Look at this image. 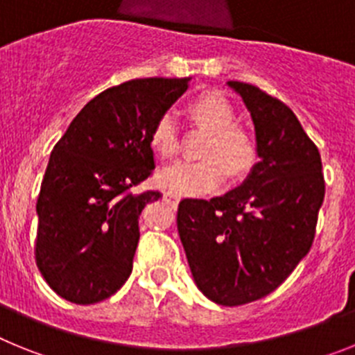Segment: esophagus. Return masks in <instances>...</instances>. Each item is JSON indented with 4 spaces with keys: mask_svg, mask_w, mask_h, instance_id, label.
I'll return each mask as SVG.
<instances>
[{
    "mask_svg": "<svg viewBox=\"0 0 355 355\" xmlns=\"http://www.w3.org/2000/svg\"><path fill=\"white\" fill-rule=\"evenodd\" d=\"M163 197H165V200H167L171 206H178V202L181 200V196H178V193L174 192H165V196Z\"/></svg>",
    "mask_w": 355,
    "mask_h": 355,
    "instance_id": "34e87169",
    "label": "esophagus"
}]
</instances>
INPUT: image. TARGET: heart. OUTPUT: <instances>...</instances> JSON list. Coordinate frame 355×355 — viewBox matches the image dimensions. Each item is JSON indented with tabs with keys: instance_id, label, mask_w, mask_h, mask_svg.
Here are the masks:
<instances>
[{
	"instance_id": "b5f03b06",
	"label": "heart",
	"mask_w": 355,
	"mask_h": 355,
	"mask_svg": "<svg viewBox=\"0 0 355 355\" xmlns=\"http://www.w3.org/2000/svg\"><path fill=\"white\" fill-rule=\"evenodd\" d=\"M188 117L193 126L208 131L200 149L205 159L178 163L159 174V184L171 192L200 196L216 190L225 180H245L258 162V144L249 131L236 126V112L227 97L205 92L188 105ZM149 146L158 158L172 159L180 150V130L168 114L155 121L149 133Z\"/></svg>"
}]
</instances>
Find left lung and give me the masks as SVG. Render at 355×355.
Instances as JSON below:
<instances>
[{
  "instance_id": "8db88e82",
  "label": "left lung",
  "mask_w": 355,
  "mask_h": 355,
  "mask_svg": "<svg viewBox=\"0 0 355 355\" xmlns=\"http://www.w3.org/2000/svg\"><path fill=\"white\" fill-rule=\"evenodd\" d=\"M229 87L249 108L259 162L225 196L181 200L178 231L199 290L241 306L281 286L309 252L325 181L318 147L283 101L241 81Z\"/></svg>"
}]
</instances>
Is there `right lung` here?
Listing matches in <instances>:
<instances>
[{
	"label": "right lung",
	"instance_id": "add662e5",
	"mask_svg": "<svg viewBox=\"0 0 355 355\" xmlns=\"http://www.w3.org/2000/svg\"><path fill=\"white\" fill-rule=\"evenodd\" d=\"M188 81L142 78L106 89L53 147L37 199L35 261L62 299L101 302L130 277L140 213L162 197L133 193L155 168L150 128Z\"/></svg>",
	"mask_w": 355,
	"mask_h": 355
}]
</instances>
